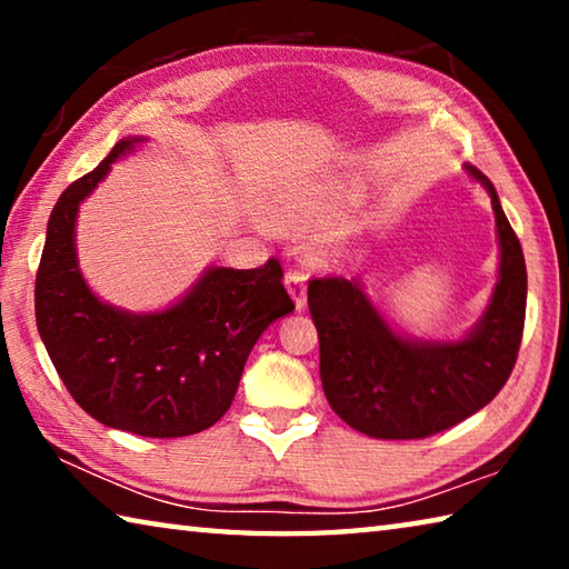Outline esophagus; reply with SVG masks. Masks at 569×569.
Wrapping results in <instances>:
<instances>
[{
    "instance_id": "1",
    "label": "esophagus",
    "mask_w": 569,
    "mask_h": 569,
    "mask_svg": "<svg viewBox=\"0 0 569 569\" xmlns=\"http://www.w3.org/2000/svg\"><path fill=\"white\" fill-rule=\"evenodd\" d=\"M283 283H286L288 296L293 298L296 311H303V308H306V276L298 273V271H288L286 278H283Z\"/></svg>"
}]
</instances>
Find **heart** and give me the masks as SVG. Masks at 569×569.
<instances>
[{"instance_id":"obj_1","label":"heart","mask_w":569,"mask_h":569,"mask_svg":"<svg viewBox=\"0 0 569 569\" xmlns=\"http://www.w3.org/2000/svg\"><path fill=\"white\" fill-rule=\"evenodd\" d=\"M343 200H323V203H311V206H293L288 210H281L276 216V228L283 230V233H308V230H319L323 226H329L331 220L341 213ZM349 250V243L346 238H333L329 246L321 250L323 258H339Z\"/></svg>"}]
</instances>
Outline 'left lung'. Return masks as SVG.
Here are the masks:
<instances>
[{
	"mask_svg": "<svg viewBox=\"0 0 569 569\" xmlns=\"http://www.w3.org/2000/svg\"><path fill=\"white\" fill-rule=\"evenodd\" d=\"M467 176L492 198L499 266L477 323L457 339H419L389 323L361 278L308 286L319 331L321 383L331 409L373 439H421L487 407L505 387L525 329L527 268L522 246L487 176Z\"/></svg>",
	"mask_w": 569,
	"mask_h": 569,
	"instance_id": "8db88e82",
	"label": "left lung"
}]
</instances>
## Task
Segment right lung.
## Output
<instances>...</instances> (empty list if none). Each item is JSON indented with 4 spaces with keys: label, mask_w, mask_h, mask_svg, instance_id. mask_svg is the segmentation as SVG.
<instances>
[{
    "label": "right lung",
    "mask_w": 569,
    "mask_h": 569,
    "mask_svg": "<svg viewBox=\"0 0 569 569\" xmlns=\"http://www.w3.org/2000/svg\"><path fill=\"white\" fill-rule=\"evenodd\" d=\"M148 138L130 134L98 168L74 180L52 208L34 286L37 331L72 399L92 419L138 437L198 435L223 417L250 349L293 311L283 271L208 266L186 293L158 311L112 306L84 281L77 216L114 162Z\"/></svg>",
    "instance_id": "add662e5"
}]
</instances>
